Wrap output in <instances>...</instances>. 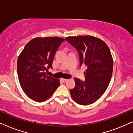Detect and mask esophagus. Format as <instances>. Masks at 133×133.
Here are the masks:
<instances>
[{
    "label": "esophagus",
    "instance_id": "obj_1",
    "mask_svg": "<svg viewBox=\"0 0 133 133\" xmlns=\"http://www.w3.org/2000/svg\"><path fill=\"white\" fill-rule=\"evenodd\" d=\"M61 80L63 82V83H65V82H66L67 81H68V79H65V78H62L61 79Z\"/></svg>",
    "mask_w": 133,
    "mask_h": 133
}]
</instances>
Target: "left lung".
Wrapping results in <instances>:
<instances>
[{"mask_svg": "<svg viewBox=\"0 0 133 133\" xmlns=\"http://www.w3.org/2000/svg\"><path fill=\"white\" fill-rule=\"evenodd\" d=\"M78 51L80 66L87 67L85 81L75 78V87L70 90L77 103L87 105L96 101L108 87L113 71V59L103 40L90 36L68 37L65 38Z\"/></svg>", "mask_w": 133, "mask_h": 133, "instance_id": "8db88e82", "label": "left lung"}]
</instances>
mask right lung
<instances>
[{"label":"right lung","instance_id":"add662e5","mask_svg":"<svg viewBox=\"0 0 133 133\" xmlns=\"http://www.w3.org/2000/svg\"><path fill=\"white\" fill-rule=\"evenodd\" d=\"M60 37H37L29 41L18 57L17 72L20 85L27 96L41 102L51 97L59 80L47 76L55 53L64 41Z\"/></svg>","mask_w":133,"mask_h":133}]
</instances>
